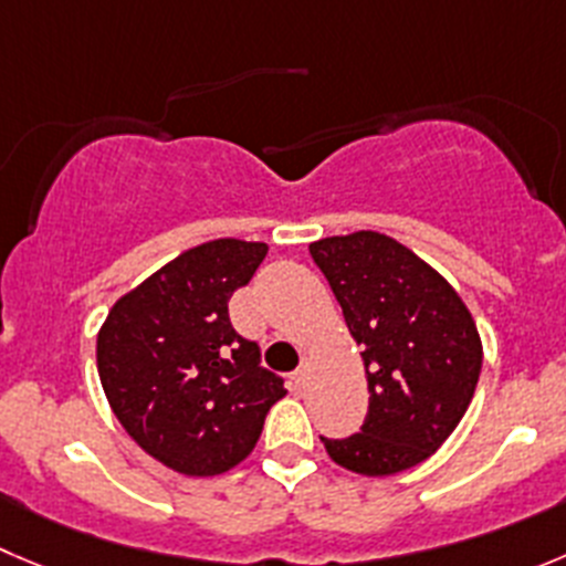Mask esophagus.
I'll return each mask as SVG.
<instances>
[{"instance_id": "obj_1", "label": "esophagus", "mask_w": 566, "mask_h": 566, "mask_svg": "<svg viewBox=\"0 0 566 566\" xmlns=\"http://www.w3.org/2000/svg\"><path fill=\"white\" fill-rule=\"evenodd\" d=\"M308 378H311V367H308V360H303V364H300L297 373L292 375V384L297 386V389H303V386L308 384Z\"/></svg>"}]
</instances>
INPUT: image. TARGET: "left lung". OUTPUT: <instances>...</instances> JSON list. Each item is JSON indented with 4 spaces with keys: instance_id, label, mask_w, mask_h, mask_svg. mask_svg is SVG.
Listing matches in <instances>:
<instances>
[{
    "instance_id": "8db88e82",
    "label": "left lung",
    "mask_w": 566,
    "mask_h": 566,
    "mask_svg": "<svg viewBox=\"0 0 566 566\" xmlns=\"http://www.w3.org/2000/svg\"><path fill=\"white\" fill-rule=\"evenodd\" d=\"M308 250L364 347L369 380L360 433L322 436L327 455L360 475L411 470L444 444L475 395V322L448 280L389 235L360 230Z\"/></svg>"
}]
</instances>
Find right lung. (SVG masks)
<instances>
[{"label": "right lung", "instance_id": "right-lung-1", "mask_svg": "<svg viewBox=\"0 0 566 566\" xmlns=\"http://www.w3.org/2000/svg\"><path fill=\"white\" fill-rule=\"evenodd\" d=\"M261 241L199 244L113 305L96 338L102 389L142 450L182 475H222L255 448L286 395L228 303L266 258Z\"/></svg>", "mask_w": 566, "mask_h": 566}]
</instances>
